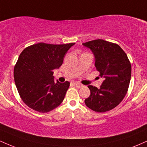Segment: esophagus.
Here are the masks:
<instances>
[{
  "label": "esophagus",
  "instance_id": "1",
  "mask_svg": "<svg viewBox=\"0 0 147 147\" xmlns=\"http://www.w3.org/2000/svg\"><path fill=\"white\" fill-rule=\"evenodd\" d=\"M74 84V85L75 86H77V87H82V84H79V83H77V82H75V83H73Z\"/></svg>",
  "mask_w": 147,
  "mask_h": 147
}]
</instances>
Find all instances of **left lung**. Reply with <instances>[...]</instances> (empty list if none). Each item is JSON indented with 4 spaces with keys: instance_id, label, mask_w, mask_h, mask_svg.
I'll return each instance as SVG.
<instances>
[{
    "instance_id": "left-lung-1",
    "label": "left lung",
    "mask_w": 147,
    "mask_h": 147,
    "mask_svg": "<svg viewBox=\"0 0 147 147\" xmlns=\"http://www.w3.org/2000/svg\"><path fill=\"white\" fill-rule=\"evenodd\" d=\"M95 56V66L104 80L99 88L88 86L90 95L84 101L91 110L104 113L116 107L125 97L131 76L127 55L116 43L97 39L84 43Z\"/></svg>"
}]
</instances>
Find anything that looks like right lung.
Masks as SVG:
<instances>
[{"label": "right lung", "instance_id": "right-lung-1", "mask_svg": "<svg viewBox=\"0 0 147 147\" xmlns=\"http://www.w3.org/2000/svg\"><path fill=\"white\" fill-rule=\"evenodd\" d=\"M74 45L38 43L27 47L19 55L14 69V82L22 100L30 109L44 113L63 102L70 82H55L53 70L62 65Z\"/></svg>", "mask_w": 147, "mask_h": 147}]
</instances>
